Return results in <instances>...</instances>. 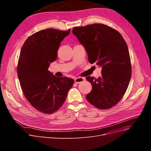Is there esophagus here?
Instances as JSON below:
<instances>
[{
  "instance_id": "esophagus-1",
  "label": "esophagus",
  "mask_w": 151,
  "mask_h": 151,
  "mask_svg": "<svg viewBox=\"0 0 151 151\" xmlns=\"http://www.w3.org/2000/svg\"><path fill=\"white\" fill-rule=\"evenodd\" d=\"M74 80H75V82L76 83L78 84V83H81V82H83L84 80V79L83 78L78 77V78H75Z\"/></svg>"
}]
</instances>
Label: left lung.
Wrapping results in <instances>:
<instances>
[{
    "instance_id": "8db88e82",
    "label": "left lung",
    "mask_w": 151,
    "mask_h": 151,
    "mask_svg": "<svg viewBox=\"0 0 151 151\" xmlns=\"http://www.w3.org/2000/svg\"><path fill=\"white\" fill-rule=\"evenodd\" d=\"M72 32L84 46L89 62L101 67L100 77H86L92 87L87 100L101 109L112 108L124 96L131 78L126 42L118 31L103 24L73 27Z\"/></svg>"
}]
</instances>
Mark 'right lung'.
I'll list each match as a JSON object with an SVG mask.
<instances>
[{
  "label": "right lung",
  "mask_w": 151,
  "mask_h": 151,
  "mask_svg": "<svg viewBox=\"0 0 151 151\" xmlns=\"http://www.w3.org/2000/svg\"><path fill=\"white\" fill-rule=\"evenodd\" d=\"M70 32V29L42 30L28 37L22 46L17 67L21 89L30 105L43 113L58 110L74 83L73 79L56 77L47 70Z\"/></svg>",
  "instance_id": "right-lung-1"
}]
</instances>
